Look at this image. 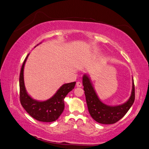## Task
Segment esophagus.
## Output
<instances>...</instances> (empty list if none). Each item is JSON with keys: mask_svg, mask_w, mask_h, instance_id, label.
Segmentation results:
<instances>
[{"mask_svg": "<svg viewBox=\"0 0 149 149\" xmlns=\"http://www.w3.org/2000/svg\"><path fill=\"white\" fill-rule=\"evenodd\" d=\"M76 86H77V87H82V83L80 82H77V84H76Z\"/></svg>", "mask_w": 149, "mask_h": 149, "instance_id": "34e87169", "label": "esophagus"}]
</instances>
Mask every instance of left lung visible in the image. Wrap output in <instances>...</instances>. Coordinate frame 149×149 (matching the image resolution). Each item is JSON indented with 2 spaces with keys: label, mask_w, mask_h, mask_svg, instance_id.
Masks as SVG:
<instances>
[{
  "label": "left lung",
  "mask_w": 149,
  "mask_h": 149,
  "mask_svg": "<svg viewBox=\"0 0 149 149\" xmlns=\"http://www.w3.org/2000/svg\"><path fill=\"white\" fill-rule=\"evenodd\" d=\"M82 84L89 113L93 119L100 124H115L125 116L134 102L135 88L133 78L131 94L129 99L124 104L117 105H109L101 101L88 74H84Z\"/></svg>",
  "instance_id": "left-lung-1"
}]
</instances>
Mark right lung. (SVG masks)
<instances>
[{
	"label": "right lung",
	"mask_w": 149,
	"mask_h": 149,
	"mask_svg": "<svg viewBox=\"0 0 149 149\" xmlns=\"http://www.w3.org/2000/svg\"><path fill=\"white\" fill-rule=\"evenodd\" d=\"M42 42L39 44H40ZM37 44L36 46H37ZM25 58L21 68L19 87L20 100L24 109L33 118L44 122H52L57 120L64 109V99L68 93L74 89L75 82L63 84L54 95L45 100H38L33 99L25 88L24 77V70L25 62L29 56Z\"/></svg>",
	"instance_id": "add662e5"
}]
</instances>
